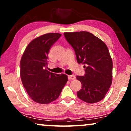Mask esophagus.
Listing matches in <instances>:
<instances>
[{
	"label": "esophagus",
	"mask_w": 131,
	"mask_h": 131,
	"mask_svg": "<svg viewBox=\"0 0 131 131\" xmlns=\"http://www.w3.org/2000/svg\"><path fill=\"white\" fill-rule=\"evenodd\" d=\"M68 78H69V80H74L76 79V76L74 75H69Z\"/></svg>",
	"instance_id": "esophagus-1"
}]
</instances>
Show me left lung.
<instances>
[{"mask_svg":"<svg viewBox=\"0 0 131 131\" xmlns=\"http://www.w3.org/2000/svg\"><path fill=\"white\" fill-rule=\"evenodd\" d=\"M64 35L74 50L77 61L85 65V76L76 77L82 83L77 95L86 103H98L104 98L112 83L113 62L108 48L89 32H65Z\"/></svg>","mask_w":131,"mask_h":131,"instance_id":"left-lung-1","label":"left lung"}]
</instances>
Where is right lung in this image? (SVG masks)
<instances>
[{
  "instance_id": "1",
  "label": "right lung",
  "mask_w": 131,
  "mask_h": 131,
  "mask_svg": "<svg viewBox=\"0 0 131 131\" xmlns=\"http://www.w3.org/2000/svg\"><path fill=\"white\" fill-rule=\"evenodd\" d=\"M61 35L50 33L34 39L23 53L20 61L23 85L36 103L47 104L58 98L68 80L64 74H54L46 70L51 46Z\"/></svg>"
}]
</instances>
